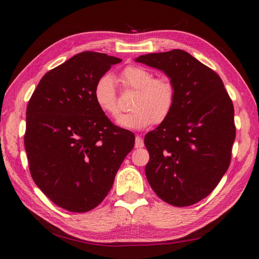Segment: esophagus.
I'll use <instances>...</instances> for the list:
<instances>
[{"label": "esophagus", "instance_id": "34e87169", "mask_svg": "<svg viewBox=\"0 0 259 259\" xmlns=\"http://www.w3.org/2000/svg\"><path fill=\"white\" fill-rule=\"evenodd\" d=\"M145 146V142H144V139L141 138L140 136H136V142H135V147L138 149V148H142Z\"/></svg>", "mask_w": 259, "mask_h": 259}]
</instances>
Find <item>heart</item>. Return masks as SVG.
<instances>
[{
  "label": "heart",
  "mask_w": 259,
  "mask_h": 259,
  "mask_svg": "<svg viewBox=\"0 0 259 259\" xmlns=\"http://www.w3.org/2000/svg\"><path fill=\"white\" fill-rule=\"evenodd\" d=\"M119 80L125 89L136 90L131 103L133 111L120 114L117 123L124 129L141 130L153 123H161L174 108L176 88L168 78H155L150 70L140 65H129L121 71ZM97 106L109 117L119 112L117 90L111 75H103L93 90Z\"/></svg>",
  "instance_id": "1"
}]
</instances>
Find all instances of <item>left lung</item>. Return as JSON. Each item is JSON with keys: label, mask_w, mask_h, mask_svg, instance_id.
Instances as JSON below:
<instances>
[{"label": "left lung", "mask_w": 259, "mask_h": 259, "mask_svg": "<svg viewBox=\"0 0 259 259\" xmlns=\"http://www.w3.org/2000/svg\"><path fill=\"white\" fill-rule=\"evenodd\" d=\"M136 61L162 71L176 88L169 117L145 137L148 183L170 205H194L216 188L229 167L236 136L233 102L221 76L184 50Z\"/></svg>", "instance_id": "obj_1"}]
</instances>
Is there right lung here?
I'll return each mask as SVG.
<instances>
[{
	"label": "right lung",
	"instance_id": "obj_1",
	"mask_svg": "<svg viewBox=\"0 0 259 259\" xmlns=\"http://www.w3.org/2000/svg\"><path fill=\"white\" fill-rule=\"evenodd\" d=\"M121 59L85 51L49 71L26 108L24 146L36 186L56 205L85 212L100 203L135 139L97 106V81Z\"/></svg>",
	"mask_w": 259,
	"mask_h": 259
}]
</instances>
